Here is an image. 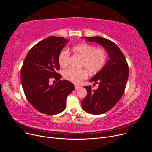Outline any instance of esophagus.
Returning <instances> with one entry per match:
<instances>
[{"mask_svg":"<svg viewBox=\"0 0 152 152\" xmlns=\"http://www.w3.org/2000/svg\"><path fill=\"white\" fill-rule=\"evenodd\" d=\"M80 86H78V85H75V89H79V88H80Z\"/></svg>","mask_w":152,"mask_h":152,"instance_id":"obj_1","label":"esophagus"}]
</instances>
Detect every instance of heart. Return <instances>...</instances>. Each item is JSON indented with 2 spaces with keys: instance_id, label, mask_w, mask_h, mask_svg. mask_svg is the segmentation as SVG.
Masks as SVG:
<instances>
[{
  "instance_id": "1",
  "label": "heart",
  "mask_w": 152,
  "mask_h": 152,
  "mask_svg": "<svg viewBox=\"0 0 152 152\" xmlns=\"http://www.w3.org/2000/svg\"><path fill=\"white\" fill-rule=\"evenodd\" d=\"M72 51L82 58L80 67L84 68L91 74H95L99 72L107 61V53L103 49L96 48L94 45L87 43H80L74 45L72 48ZM70 53L68 50L66 49L61 50L58 58L60 66H66L68 63ZM63 76L73 83H79L86 79L87 74L84 69L75 70L68 68L64 70Z\"/></svg>"
}]
</instances>
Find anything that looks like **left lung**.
I'll return each instance as SVG.
<instances>
[{"mask_svg": "<svg viewBox=\"0 0 152 152\" xmlns=\"http://www.w3.org/2000/svg\"><path fill=\"white\" fill-rule=\"evenodd\" d=\"M84 38L101 45L108 53V60L89 80L94 82L93 85L98 84V88L94 90L91 86H85L87 94L81 103L85 112L103 114L111 110L122 96L128 80L129 67L124 55L112 41L99 36Z\"/></svg>", "mask_w": 152, "mask_h": 152, "instance_id": "1", "label": "left lung"}]
</instances>
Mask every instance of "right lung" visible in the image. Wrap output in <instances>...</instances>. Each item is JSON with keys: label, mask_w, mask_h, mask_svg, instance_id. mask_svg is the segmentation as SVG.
Masks as SVG:
<instances>
[{"label": "right lung", "mask_w": 152, "mask_h": 152, "mask_svg": "<svg viewBox=\"0 0 152 152\" xmlns=\"http://www.w3.org/2000/svg\"><path fill=\"white\" fill-rule=\"evenodd\" d=\"M69 40L51 36L36 44L25 59L21 70V82L29 103L39 112L52 115L62 112L66 107L67 96L75 89L74 85L60 80L59 55ZM51 78L58 80L48 84Z\"/></svg>", "instance_id": "1"}]
</instances>
